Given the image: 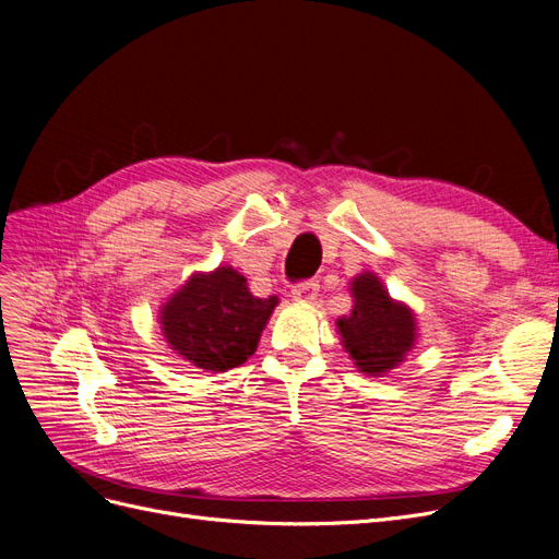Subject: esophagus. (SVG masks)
<instances>
[{
  "label": "esophagus",
  "instance_id": "obj_1",
  "mask_svg": "<svg viewBox=\"0 0 559 559\" xmlns=\"http://www.w3.org/2000/svg\"><path fill=\"white\" fill-rule=\"evenodd\" d=\"M317 296H319V282H314V280L300 282L292 288V298L300 300V302H311V300H317Z\"/></svg>",
  "mask_w": 559,
  "mask_h": 559
}]
</instances>
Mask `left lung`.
I'll return each mask as SVG.
<instances>
[{
    "label": "left lung",
    "instance_id": "1",
    "mask_svg": "<svg viewBox=\"0 0 559 559\" xmlns=\"http://www.w3.org/2000/svg\"><path fill=\"white\" fill-rule=\"evenodd\" d=\"M350 294L353 311L337 319L342 344L362 373L383 376L415 346V314L408 305L392 300L373 273L353 277Z\"/></svg>",
    "mask_w": 559,
    "mask_h": 559
}]
</instances>
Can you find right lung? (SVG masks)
<instances>
[{
    "mask_svg": "<svg viewBox=\"0 0 559 559\" xmlns=\"http://www.w3.org/2000/svg\"><path fill=\"white\" fill-rule=\"evenodd\" d=\"M277 298H254L238 271L219 265L192 275L163 305L160 325L167 344L206 371H227L257 350Z\"/></svg>",
    "mask_w": 559,
    "mask_h": 559,
    "instance_id": "add662e5",
    "label": "right lung"
}]
</instances>
